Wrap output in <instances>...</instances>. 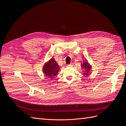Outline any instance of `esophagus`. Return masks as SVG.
<instances>
[{"mask_svg":"<svg viewBox=\"0 0 126 126\" xmlns=\"http://www.w3.org/2000/svg\"><path fill=\"white\" fill-rule=\"evenodd\" d=\"M73 66H74V65H73L72 64H69V65H67V66H68V67H72Z\"/></svg>","mask_w":126,"mask_h":126,"instance_id":"1","label":"esophagus"}]
</instances>
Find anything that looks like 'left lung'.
Returning <instances> with one entry per match:
<instances>
[{"label":"left lung","instance_id":"8db88e82","mask_svg":"<svg viewBox=\"0 0 126 126\" xmlns=\"http://www.w3.org/2000/svg\"><path fill=\"white\" fill-rule=\"evenodd\" d=\"M81 66L83 70V75H88L90 74V73L91 71V68L92 66L91 65L87 62L86 60H85L83 61V62L81 63Z\"/></svg>","mask_w":126,"mask_h":126}]
</instances>
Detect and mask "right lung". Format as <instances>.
<instances>
[{
  "label": "right lung",
  "mask_w": 126,
  "mask_h": 126,
  "mask_svg": "<svg viewBox=\"0 0 126 126\" xmlns=\"http://www.w3.org/2000/svg\"><path fill=\"white\" fill-rule=\"evenodd\" d=\"M60 70V67L55 60L54 58H51L47 62L44 64L43 72L46 77L54 78Z\"/></svg>",
  "instance_id": "obj_1"
}]
</instances>
